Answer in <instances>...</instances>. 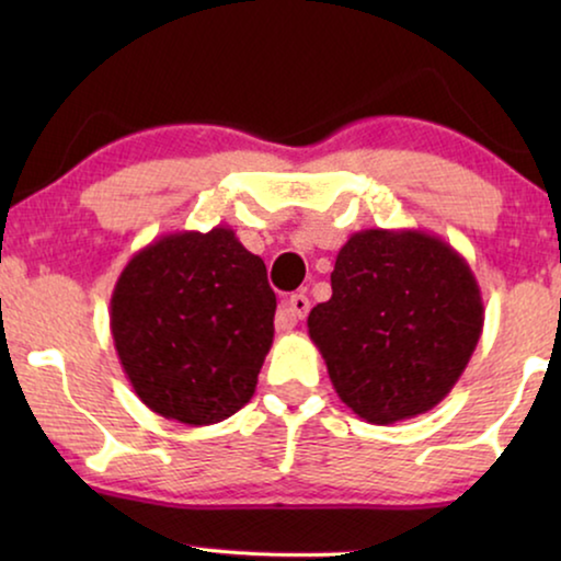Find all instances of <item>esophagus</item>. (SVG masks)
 Wrapping results in <instances>:
<instances>
[{
    "instance_id": "1",
    "label": "esophagus",
    "mask_w": 561,
    "mask_h": 561,
    "mask_svg": "<svg viewBox=\"0 0 561 561\" xmlns=\"http://www.w3.org/2000/svg\"><path fill=\"white\" fill-rule=\"evenodd\" d=\"M309 309H311V301L304 294L288 296L286 309L278 313V319H275V327H278L280 332H288V329H294L298 324V319H304L306 313H309Z\"/></svg>"
}]
</instances>
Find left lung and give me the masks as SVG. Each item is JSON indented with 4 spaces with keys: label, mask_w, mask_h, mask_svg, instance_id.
I'll use <instances>...</instances> for the list:
<instances>
[{
    "label": "left lung",
    "mask_w": 561,
    "mask_h": 561,
    "mask_svg": "<svg viewBox=\"0 0 561 561\" xmlns=\"http://www.w3.org/2000/svg\"><path fill=\"white\" fill-rule=\"evenodd\" d=\"M480 286L459 252L421 229H363L344 242L332 298L309 336L342 403L370 424L432 411L482 334Z\"/></svg>",
    "instance_id": "1"
}]
</instances>
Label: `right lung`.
I'll return each instance as SVG.
<instances>
[{
  "label": "right lung",
  "instance_id": "1",
  "mask_svg": "<svg viewBox=\"0 0 561 561\" xmlns=\"http://www.w3.org/2000/svg\"><path fill=\"white\" fill-rule=\"evenodd\" d=\"M273 317L265 263L229 227L158 237L125 265L110 304L137 398L188 426L219 424L250 401Z\"/></svg>",
  "mask_w": 561,
  "mask_h": 561
}]
</instances>
